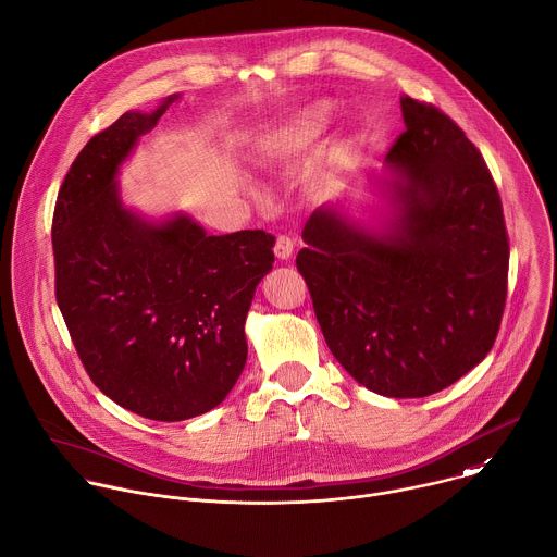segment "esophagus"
Instances as JSON below:
<instances>
[{
    "mask_svg": "<svg viewBox=\"0 0 557 557\" xmlns=\"http://www.w3.org/2000/svg\"><path fill=\"white\" fill-rule=\"evenodd\" d=\"M275 256L280 260H288L293 256V249H295V243L288 238V236H277L275 238Z\"/></svg>",
    "mask_w": 557,
    "mask_h": 557,
    "instance_id": "34e87169",
    "label": "esophagus"
}]
</instances>
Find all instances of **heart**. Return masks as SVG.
<instances>
[{
  "instance_id": "b5f03b06",
  "label": "heart",
  "mask_w": 557,
  "mask_h": 557,
  "mask_svg": "<svg viewBox=\"0 0 557 557\" xmlns=\"http://www.w3.org/2000/svg\"><path fill=\"white\" fill-rule=\"evenodd\" d=\"M334 104L327 100H319L295 111L282 126L267 135L262 141V152L269 157H286L301 152L310 144H314L332 124Z\"/></svg>"
}]
</instances>
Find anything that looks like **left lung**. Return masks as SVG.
Here are the masks:
<instances>
[{
  "label": "left lung",
  "instance_id": "obj_1",
  "mask_svg": "<svg viewBox=\"0 0 557 557\" xmlns=\"http://www.w3.org/2000/svg\"><path fill=\"white\" fill-rule=\"evenodd\" d=\"M405 131L387 152L392 214L381 232L319 208L297 269L323 338L369 392L424 398L492 349L507 297L509 240L496 183L437 107L400 98Z\"/></svg>",
  "mask_w": 557,
  "mask_h": 557
}]
</instances>
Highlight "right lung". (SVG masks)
<instances>
[{
	"label": "right lung",
	"instance_id": "add662e5",
	"mask_svg": "<svg viewBox=\"0 0 557 557\" xmlns=\"http://www.w3.org/2000/svg\"><path fill=\"white\" fill-rule=\"evenodd\" d=\"M152 113L126 111L74 159L52 219L57 301L94 385L157 422L219 407L247 362L245 319L273 269L262 230L208 236L190 216L148 221L126 210L117 170Z\"/></svg>",
	"mask_w": 557,
	"mask_h": 557
}]
</instances>
